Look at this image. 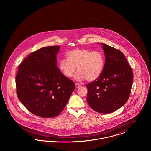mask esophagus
<instances>
[{"mask_svg":"<svg viewBox=\"0 0 151 151\" xmlns=\"http://www.w3.org/2000/svg\"><path fill=\"white\" fill-rule=\"evenodd\" d=\"M81 86V85L80 84H79V83H76V84H75V86H76V87L77 88H79Z\"/></svg>","mask_w":151,"mask_h":151,"instance_id":"34e87169","label":"esophagus"}]
</instances>
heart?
<instances>
[{"label":"heart","mask_w":151,"mask_h":151,"mask_svg":"<svg viewBox=\"0 0 151 151\" xmlns=\"http://www.w3.org/2000/svg\"><path fill=\"white\" fill-rule=\"evenodd\" d=\"M68 58L62 59L59 68L65 76L71 78L77 70L75 79L81 81L84 79L93 81L100 77L104 71L105 58L99 51L86 49H76L67 54Z\"/></svg>","instance_id":"b5f03b06"}]
</instances>
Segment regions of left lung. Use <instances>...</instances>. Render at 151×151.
Here are the masks:
<instances>
[{
    "label": "left lung",
    "instance_id": "obj_1",
    "mask_svg": "<svg viewBox=\"0 0 151 151\" xmlns=\"http://www.w3.org/2000/svg\"><path fill=\"white\" fill-rule=\"evenodd\" d=\"M105 56L100 77L86 84V100L93 110L100 113H110L121 108L129 97L133 72L121 51L101 43Z\"/></svg>",
    "mask_w": 151,
    "mask_h": 151
}]
</instances>
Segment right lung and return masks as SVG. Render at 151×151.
Wrapping results in <instances>:
<instances>
[{"mask_svg":"<svg viewBox=\"0 0 151 151\" xmlns=\"http://www.w3.org/2000/svg\"><path fill=\"white\" fill-rule=\"evenodd\" d=\"M59 49V46H47L32 52L16 77L18 98L29 111L42 118L59 115L75 88L57 67Z\"/></svg>","mask_w":151,"mask_h":151,"instance_id":"right-lung-1","label":"right lung"}]
</instances>
